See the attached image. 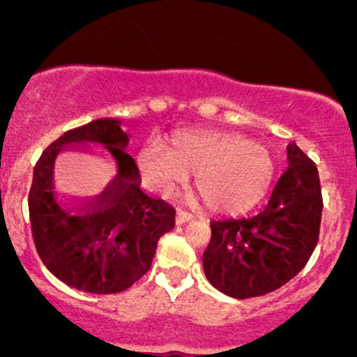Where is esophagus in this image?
Wrapping results in <instances>:
<instances>
[{"label": "esophagus", "mask_w": 357, "mask_h": 357, "mask_svg": "<svg viewBox=\"0 0 357 357\" xmlns=\"http://www.w3.org/2000/svg\"><path fill=\"white\" fill-rule=\"evenodd\" d=\"M194 217H196V215H194L192 211H187V210H178V211H177V224H185V222L192 220Z\"/></svg>", "instance_id": "obj_1"}]
</instances>
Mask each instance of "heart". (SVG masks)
<instances>
[{
	"mask_svg": "<svg viewBox=\"0 0 357 357\" xmlns=\"http://www.w3.org/2000/svg\"><path fill=\"white\" fill-rule=\"evenodd\" d=\"M158 174L167 180L196 177L213 206L246 208L255 203L269 177V163L253 144L241 139H189L178 142Z\"/></svg>",
	"mask_w": 357,
	"mask_h": 357,
	"instance_id": "heart-1",
	"label": "heart"
}]
</instances>
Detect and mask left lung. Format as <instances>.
Instances as JSON below:
<instances>
[{
  "instance_id": "1",
  "label": "left lung",
  "mask_w": 357,
  "mask_h": 357,
  "mask_svg": "<svg viewBox=\"0 0 357 357\" xmlns=\"http://www.w3.org/2000/svg\"><path fill=\"white\" fill-rule=\"evenodd\" d=\"M287 151L288 168L260 213L210 222L203 269L229 297H262L278 290L305 267L317 245L323 196L316 163L295 142Z\"/></svg>"
}]
</instances>
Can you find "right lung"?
<instances>
[{"instance_id":"1","label":"right lung","mask_w":357,"mask_h":357,"mask_svg":"<svg viewBox=\"0 0 357 357\" xmlns=\"http://www.w3.org/2000/svg\"><path fill=\"white\" fill-rule=\"evenodd\" d=\"M121 121L102 118L69 130L34 167L29 218L36 252L60 281L88 294H118L151 269L158 241L175 227V208L140 187ZM91 146L116 163L119 177L93 200H62L51 185V163L63 146Z\"/></svg>"}]
</instances>
